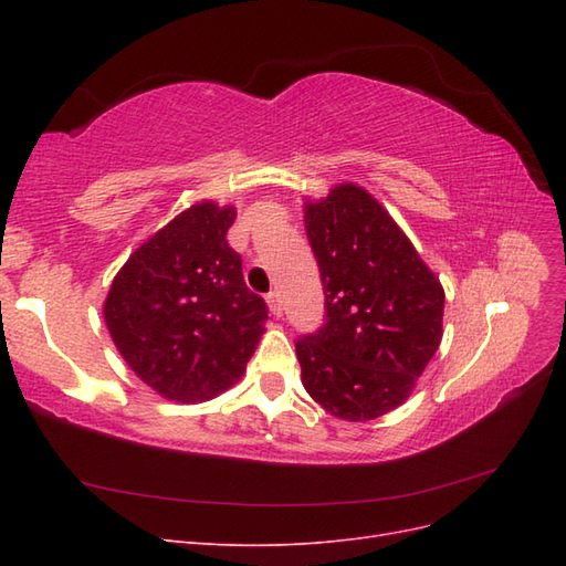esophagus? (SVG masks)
I'll return each instance as SVG.
<instances>
[{
  "label": "esophagus",
  "instance_id": "1",
  "mask_svg": "<svg viewBox=\"0 0 566 566\" xmlns=\"http://www.w3.org/2000/svg\"><path fill=\"white\" fill-rule=\"evenodd\" d=\"M266 304H269V312L273 314V316H283V304H281V297H279V293H269L266 295Z\"/></svg>",
  "mask_w": 566,
  "mask_h": 566
}]
</instances>
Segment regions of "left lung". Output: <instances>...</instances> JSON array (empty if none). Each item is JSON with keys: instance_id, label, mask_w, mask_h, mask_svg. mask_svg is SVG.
Returning a JSON list of instances; mask_svg holds the SVG:
<instances>
[{"instance_id": "left-lung-1", "label": "left lung", "mask_w": 566, "mask_h": 566, "mask_svg": "<svg viewBox=\"0 0 566 566\" xmlns=\"http://www.w3.org/2000/svg\"><path fill=\"white\" fill-rule=\"evenodd\" d=\"M304 227L325 293V323L297 339L302 385L342 420L401 406L439 349L443 287L366 188L306 200Z\"/></svg>"}]
</instances>
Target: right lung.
<instances>
[{
    "instance_id": "1",
    "label": "right lung",
    "mask_w": 566,
    "mask_h": 566,
    "mask_svg": "<svg viewBox=\"0 0 566 566\" xmlns=\"http://www.w3.org/2000/svg\"><path fill=\"white\" fill-rule=\"evenodd\" d=\"M235 208L198 202L136 250L113 279L104 318L117 352L150 389L208 401L241 380L264 333L227 231Z\"/></svg>"
}]
</instances>
